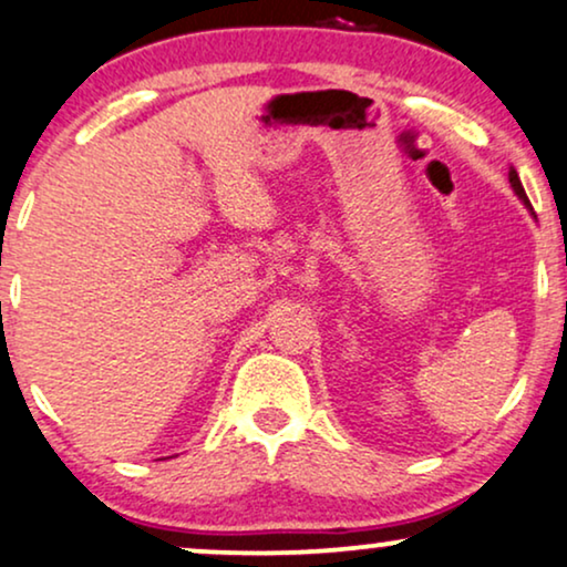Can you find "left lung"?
<instances>
[{"label": "left lung", "mask_w": 567, "mask_h": 567, "mask_svg": "<svg viewBox=\"0 0 567 567\" xmlns=\"http://www.w3.org/2000/svg\"><path fill=\"white\" fill-rule=\"evenodd\" d=\"M509 184H513V188H515V194H518V197L526 202L528 205V197H526V188H523V184H520V178H518V173H515V167H509ZM530 207V205H528Z\"/></svg>", "instance_id": "left-lung-1"}]
</instances>
